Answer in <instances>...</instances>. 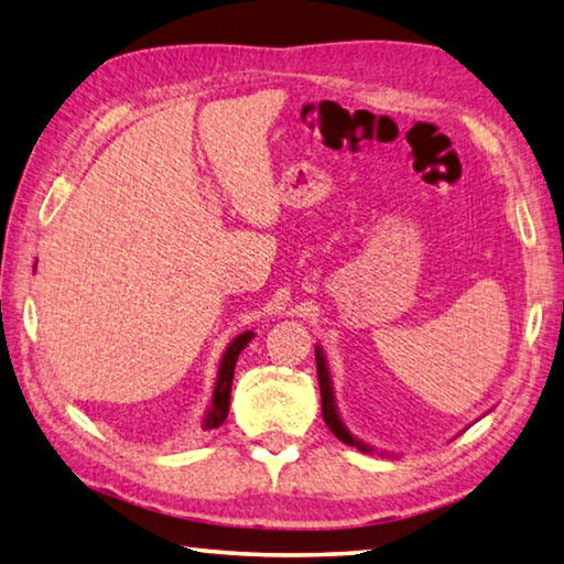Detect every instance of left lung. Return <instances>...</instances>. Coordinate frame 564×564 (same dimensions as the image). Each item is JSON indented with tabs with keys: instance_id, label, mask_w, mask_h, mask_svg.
<instances>
[{
	"instance_id": "8db88e82",
	"label": "left lung",
	"mask_w": 564,
	"mask_h": 564,
	"mask_svg": "<svg viewBox=\"0 0 564 564\" xmlns=\"http://www.w3.org/2000/svg\"><path fill=\"white\" fill-rule=\"evenodd\" d=\"M315 361H317V383H319V395H323V421L325 425L333 430V435L337 440H341L345 445H359L355 437L349 435V430L341 425L339 415H337V408L333 401V386H329V377H327V367H325V359L319 355V349H315ZM359 449H367L364 445H359Z\"/></svg>"
}]
</instances>
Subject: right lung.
<instances>
[{
    "label": "right lung",
    "instance_id": "add662e5",
    "mask_svg": "<svg viewBox=\"0 0 564 564\" xmlns=\"http://www.w3.org/2000/svg\"><path fill=\"white\" fill-rule=\"evenodd\" d=\"M251 333L239 335L235 341H231L229 349L225 351L223 364H219V377H217V386H215V399H213V408L205 417L203 430H215L225 423V417L229 413V393H231V379H235V367L239 359V351L249 345Z\"/></svg>",
    "mask_w": 564,
    "mask_h": 564
}]
</instances>
